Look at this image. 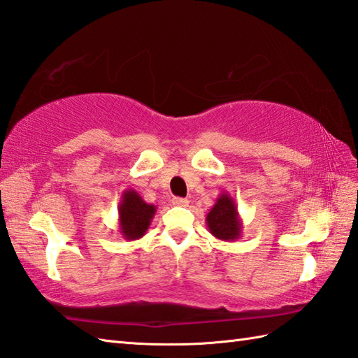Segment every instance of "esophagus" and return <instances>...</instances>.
Returning a JSON list of instances; mask_svg holds the SVG:
<instances>
[{
	"instance_id": "obj_1",
	"label": "esophagus",
	"mask_w": 358,
	"mask_h": 358,
	"mask_svg": "<svg viewBox=\"0 0 358 358\" xmlns=\"http://www.w3.org/2000/svg\"><path fill=\"white\" fill-rule=\"evenodd\" d=\"M172 204L173 206H180V207H186V206H189V199L187 198L176 196V198H172Z\"/></svg>"
}]
</instances>
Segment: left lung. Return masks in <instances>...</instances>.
Instances as JSON below:
<instances>
[{
  "label": "left lung",
  "mask_w": 358,
  "mask_h": 358,
  "mask_svg": "<svg viewBox=\"0 0 358 358\" xmlns=\"http://www.w3.org/2000/svg\"><path fill=\"white\" fill-rule=\"evenodd\" d=\"M209 231L221 241H236L243 234V221L239 218L238 206L230 194L222 192L206 217Z\"/></svg>",
  "instance_id": "8db88e82"
}]
</instances>
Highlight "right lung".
<instances>
[{"instance_id":"obj_1","label":"right lung","mask_w":358,"mask_h":358,"mask_svg":"<svg viewBox=\"0 0 358 358\" xmlns=\"http://www.w3.org/2000/svg\"><path fill=\"white\" fill-rule=\"evenodd\" d=\"M119 231L127 241L145 236L152 222L157 207L148 204L134 189L124 190L119 203Z\"/></svg>"}]
</instances>
